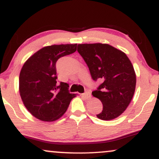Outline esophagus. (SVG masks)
Returning <instances> with one entry per match:
<instances>
[{
    "label": "esophagus",
    "instance_id": "esophagus-1",
    "mask_svg": "<svg viewBox=\"0 0 159 159\" xmlns=\"http://www.w3.org/2000/svg\"><path fill=\"white\" fill-rule=\"evenodd\" d=\"M82 96L86 99H90V98H91V93L90 92H86L82 94Z\"/></svg>",
    "mask_w": 159,
    "mask_h": 159
}]
</instances>
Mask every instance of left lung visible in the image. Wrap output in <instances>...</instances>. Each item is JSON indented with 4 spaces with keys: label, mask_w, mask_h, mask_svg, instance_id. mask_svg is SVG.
Returning <instances> with one entry per match:
<instances>
[{
    "label": "left lung",
    "mask_w": 159,
    "mask_h": 159,
    "mask_svg": "<svg viewBox=\"0 0 159 159\" xmlns=\"http://www.w3.org/2000/svg\"><path fill=\"white\" fill-rule=\"evenodd\" d=\"M78 52L94 81L102 83L92 93L103 105L96 116L111 120L120 116L132 101L136 87V74L126 54L105 43L78 44Z\"/></svg>",
    "instance_id": "8db88e82"
}]
</instances>
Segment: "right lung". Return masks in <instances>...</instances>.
<instances>
[{"instance_id":"right-lung-1","label":"right lung","mask_w":159,"mask_h":159,"mask_svg":"<svg viewBox=\"0 0 159 159\" xmlns=\"http://www.w3.org/2000/svg\"><path fill=\"white\" fill-rule=\"evenodd\" d=\"M77 50V44L43 47L24 63L19 75V93L27 110L36 119L53 122L65 114L76 94L69 93V84L57 86L56 62Z\"/></svg>"}]
</instances>
